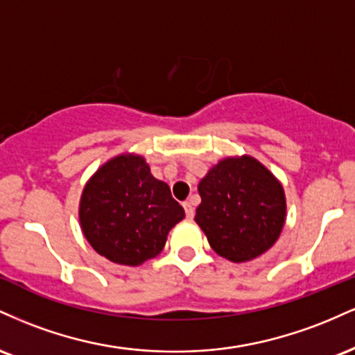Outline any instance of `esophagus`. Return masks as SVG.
<instances>
[{
  "mask_svg": "<svg viewBox=\"0 0 355 355\" xmlns=\"http://www.w3.org/2000/svg\"><path fill=\"white\" fill-rule=\"evenodd\" d=\"M183 209H185L187 217H189V218H193V215H195V209H193V203H191V200L183 202Z\"/></svg>",
  "mask_w": 355,
  "mask_h": 355,
  "instance_id": "esophagus-1",
  "label": "esophagus"
}]
</instances>
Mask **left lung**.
Here are the masks:
<instances>
[{"instance_id": "obj_1", "label": "left lung", "mask_w": 355, "mask_h": 355, "mask_svg": "<svg viewBox=\"0 0 355 355\" xmlns=\"http://www.w3.org/2000/svg\"><path fill=\"white\" fill-rule=\"evenodd\" d=\"M202 203L195 222L210 247L232 262H247L268 250L285 222L284 189L252 157L227 158L198 185Z\"/></svg>"}]
</instances>
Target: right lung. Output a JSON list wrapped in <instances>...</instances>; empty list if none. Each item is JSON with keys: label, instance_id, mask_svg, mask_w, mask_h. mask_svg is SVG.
<instances>
[{"label": "right lung", "instance_id": "obj_1", "mask_svg": "<svg viewBox=\"0 0 355 355\" xmlns=\"http://www.w3.org/2000/svg\"><path fill=\"white\" fill-rule=\"evenodd\" d=\"M183 217L170 187L135 155H120L101 166L80 202L85 237L100 255L121 266H140L160 254L170 229Z\"/></svg>", "mask_w": 355, "mask_h": 355}]
</instances>
